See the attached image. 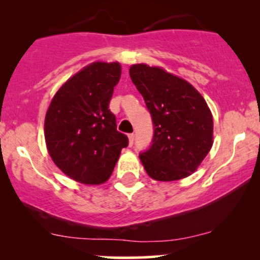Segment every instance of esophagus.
I'll list each match as a JSON object with an SVG mask.
<instances>
[{"label": "esophagus", "mask_w": 260, "mask_h": 260, "mask_svg": "<svg viewBox=\"0 0 260 260\" xmlns=\"http://www.w3.org/2000/svg\"><path fill=\"white\" fill-rule=\"evenodd\" d=\"M134 133H131V134H128V139H129V145L131 147H132L133 145V143H134Z\"/></svg>", "instance_id": "obj_1"}]
</instances>
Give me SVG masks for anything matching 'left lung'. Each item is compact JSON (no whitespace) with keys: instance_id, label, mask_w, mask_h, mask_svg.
<instances>
[{"instance_id":"obj_1","label":"left lung","mask_w":260,"mask_h":260,"mask_svg":"<svg viewBox=\"0 0 260 260\" xmlns=\"http://www.w3.org/2000/svg\"><path fill=\"white\" fill-rule=\"evenodd\" d=\"M129 76L154 124L150 147L139 154L145 171L156 181L187 177L213 145V116L207 103L189 83L159 67L133 64Z\"/></svg>"}]
</instances>
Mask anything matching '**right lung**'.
Here are the masks:
<instances>
[{
    "label": "right lung",
    "mask_w": 260,
    "mask_h": 260,
    "mask_svg": "<svg viewBox=\"0 0 260 260\" xmlns=\"http://www.w3.org/2000/svg\"><path fill=\"white\" fill-rule=\"evenodd\" d=\"M120 78V63L95 62L68 79L50 104L45 117L47 150L74 181L104 183L128 145L109 109Z\"/></svg>",
    "instance_id": "right-lung-1"
}]
</instances>
